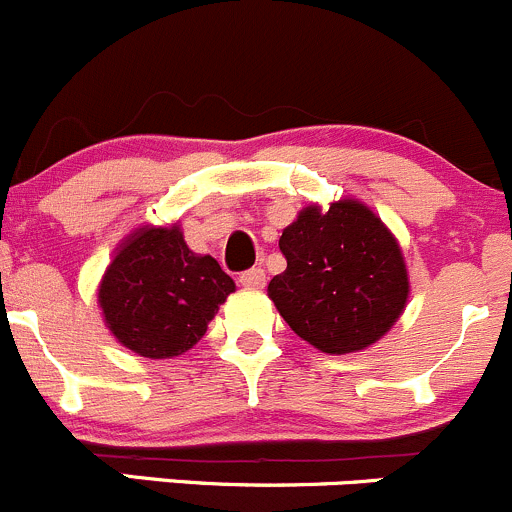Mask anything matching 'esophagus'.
Instances as JSON below:
<instances>
[{
    "label": "esophagus",
    "mask_w": 512,
    "mask_h": 512,
    "mask_svg": "<svg viewBox=\"0 0 512 512\" xmlns=\"http://www.w3.org/2000/svg\"><path fill=\"white\" fill-rule=\"evenodd\" d=\"M239 283L246 288H263V283H266V271H263V268H249V271L241 273Z\"/></svg>",
    "instance_id": "34e87169"
}]
</instances>
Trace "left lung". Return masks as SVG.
I'll list each match as a JSON object with an SVG mask.
<instances>
[{
  "label": "left lung",
  "instance_id": "obj_1",
  "mask_svg": "<svg viewBox=\"0 0 512 512\" xmlns=\"http://www.w3.org/2000/svg\"><path fill=\"white\" fill-rule=\"evenodd\" d=\"M286 271L268 298L296 336L328 356L381 341L411 296L401 244L363 201L308 204L283 229Z\"/></svg>",
  "mask_w": 512,
  "mask_h": 512
}]
</instances>
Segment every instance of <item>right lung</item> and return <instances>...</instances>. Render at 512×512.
I'll return each mask as SVG.
<instances>
[{
  "instance_id": "add662e5",
  "label": "right lung",
  "mask_w": 512,
  "mask_h": 512,
  "mask_svg": "<svg viewBox=\"0 0 512 512\" xmlns=\"http://www.w3.org/2000/svg\"><path fill=\"white\" fill-rule=\"evenodd\" d=\"M236 291L219 261L186 246L179 221L131 231L99 281V308L111 336L144 358H174L204 338Z\"/></svg>"
}]
</instances>
